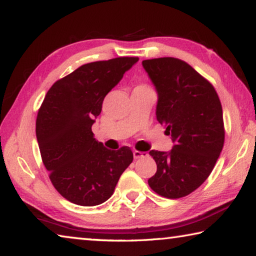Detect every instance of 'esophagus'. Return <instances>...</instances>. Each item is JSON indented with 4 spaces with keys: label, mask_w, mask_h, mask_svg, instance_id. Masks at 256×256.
Instances as JSON below:
<instances>
[{
    "label": "esophagus",
    "mask_w": 256,
    "mask_h": 256,
    "mask_svg": "<svg viewBox=\"0 0 256 256\" xmlns=\"http://www.w3.org/2000/svg\"><path fill=\"white\" fill-rule=\"evenodd\" d=\"M133 157H134V159L146 158V157H148V154L144 152V151H138V150H136V151H134V152H133Z\"/></svg>",
    "instance_id": "34e87169"
}]
</instances>
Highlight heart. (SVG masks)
Wrapping results in <instances>:
<instances>
[{
	"label": "heart",
	"mask_w": 256,
	"mask_h": 256,
	"mask_svg": "<svg viewBox=\"0 0 256 256\" xmlns=\"http://www.w3.org/2000/svg\"><path fill=\"white\" fill-rule=\"evenodd\" d=\"M136 88H148V86H144V84H140V86H138Z\"/></svg>",
	"instance_id": "heart-1"
}]
</instances>
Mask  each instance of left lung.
Listing matches in <instances>:
<instances>
[{
  "instance_id": "8db88e82",
  "label": "left lung",
  "mask_w": 256,
  "mask_h": 256,
  "mask_svg": "<svg viewBox=\"0 0 256 256\" xmlns=\"http://www.w3.org/2000/svg\"><path fill=\"white\" fill-rule=\"evenodd\" d=\"M158 92L157 120L175 146L170 152L151 150L157 172L149 178L160 196L180 198L204 183L224 142L222 107L214 86L184 60H142Z\"/></svg>"
}]
</instances>
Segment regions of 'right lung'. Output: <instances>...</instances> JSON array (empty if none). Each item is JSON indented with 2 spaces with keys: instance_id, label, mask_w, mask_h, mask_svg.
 <instances>
[{
  "instance_id": "right-lung-1",
  "label": "right lung",
  "mask_w": 256,
  "mask_h": 256,
  "mask_svg": "<svg viewBox=\"0 0 256 256\" xmlns=\"http://www.w3.org/2000/svg\"><path fill=\"white\" fill-rule=\"evenodd\" d=\"M138 58L97 60L78 68L47 92L36 120L42 164L55 190L78 206L102 204L133 160L128 146L110 150L94 138L104 98Z\"/></svg>"
}]
</instances>
